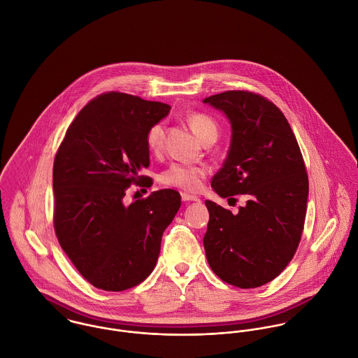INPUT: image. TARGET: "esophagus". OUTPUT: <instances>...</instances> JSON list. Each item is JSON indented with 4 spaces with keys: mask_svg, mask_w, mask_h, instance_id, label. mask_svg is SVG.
I'll return each instance as SVG.
<instances>
[{
    "mask_svg": "<svg viewBox=\"0 0 358 358\" xmlns=\"http://www.w3.org/2000/svg\"><path fill=\"white\" fill-rule=\"evenodd\" d=\"M182 201H185V203H197V201H200V199L197 196H193V194L182 193Z\"/></svg>",
    "mask_w": 358,
    "mask_h": 358,
    "instance_id": "1",
    "label": "esophagus"
}]
</instances>
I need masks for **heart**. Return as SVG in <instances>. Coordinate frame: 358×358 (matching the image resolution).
Returning a JSON list of instances; mask_svg holds the SVG:
<instances>
[{"label": "heart", "mask_w": 358, "mask_h": 358, "mask_svg": "<svg viewBox=\"0 0 358 358\" xmlns=\"http://www.w3.org/2000/svg\"><path fill=\"white\" fill-rule=\"evenodd\" d=\"M187 122L192 128V131L196 134V136L204 142L208 138H217V124L206 114L203 113H193L187 117ZM164 136V127L162 124H155L149 132H148V146L150 150H158L162 143ZM206 169L200 165H192V164H182L175 162L169 165L168 169H165L161 175L162 183L173 187H179L183 190L194 192L200 187L203 179H204Z\"/></svg>", "instance_id": "heart-1"}]
</instances>
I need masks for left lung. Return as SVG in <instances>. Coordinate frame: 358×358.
Wrapping results in <instances>:
<instances>
[{
	"label": "left lung",
	"instance_id": "1",
	"mask_svg": "<svg viewBox=\"0 0 358 358\" xmlns=\"http://www.w3.org/2000/svg\"><path fill=\"white\" fill-rule=\"evenodd\" d=\"M203 102L231 125L227 157L210 186L220 197L248 196L237 215L205 201V254L224 282L256 288L274 280L299 245L308 197L303 157L285 115L266 98L227 91Z\"/></svg>",
	"mask_w": 358,
	"mask_h": 358
}]
</instances>
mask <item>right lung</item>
Here are the masks:
<instances>
[{"label":"right lung","instance_id":"1","mask_svg":"<svg viewBox=\"0 0 358 358\" xmlns=\"http://www.w3.org/2000/svg\"><path fill=\"white\" fill-rule=\"evenodd\" d=\"M165 103L108 92L69 127L53 162V224L62 250L103 291H125L153 271L165 229L180 208L172 189L124 204L131 185L148 186V132L169 114Z\"/></svg>","mask_w":358,"mask_h":358}]
</instances>
